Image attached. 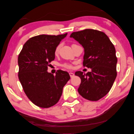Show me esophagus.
<instances>
[{"instance_id":"1","label":"esophagus","mask_w":134,"mask_h":134,"mask_svg":"<svg viewBox=\"0 0 134 134\" xmlns=\"http://www.w3.org/2000/svg\"><path fill=\"white\" fill-rule=\"evenodd\" d=\"M69 75H70V76H71V78H72V77L74 76V74L72 73V72H70Z\"/></svg>"}]
</instances>
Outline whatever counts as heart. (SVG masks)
I'll list each match as a JSON object with an SVG mask.
<instances>
[{
	"mask_svg": "<svg viewBox=\"0 0 134 134\" xmlns=\"http://www.w3.org/2000/svg\"><path fill=\"white\" fill-rule=\"evenodd\" d=\"M59 48H60V46H58L57 48H56V50H55V53H57L58 52L59 50ZM63 66L65 68H71V67H72L71 65H70L69 64H68V63H66V64H64Z\"/></svg>",
	"mask_w": 134,
	"mask_h": 134,
	"instance_id": "obj_1",
	"label": "heart"
}]
</instances>
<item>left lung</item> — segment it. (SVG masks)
<instances>
[{
	"label": "left lung",
	"instance_id": "8db88e82",
	"mask_svg": "<svg viewBox=\"0 0 134 134\" xmlns=\"http://www.w3.org/2000/svg\"><path fill=\"white\" fill-rule=\"evenodd\" d=\"M70 37L83 46V66L91 69L86 74L81 71L75 74L81 79L78 92L88 100H99L109 92L116 77L114 44L105 33L94 29L73 32Z\"/></svg>",
	"mask_w": 134,
	"mask_h": 134
}]
</instances>
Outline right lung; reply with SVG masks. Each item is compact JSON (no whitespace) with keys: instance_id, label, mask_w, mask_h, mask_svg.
<instances>
[{"instance_id":"add662e5","label":"right lung","mask_w":134,"mask_h":134,"mask_svg":"<svg viewBox=\"0 0 134 134\" xmlns=\"http://www.w3.org/2000/svg\"><path fill=\"white\" fill-rule=\"evenodd\" d=\"M66 35L32 37L19 55V79L27 98L37 107L47 108L55 105L70 79L66 71L58 70L55 76L47 71L49 63L55 59L56 48Z\"/></svg>"}]
</instances>
